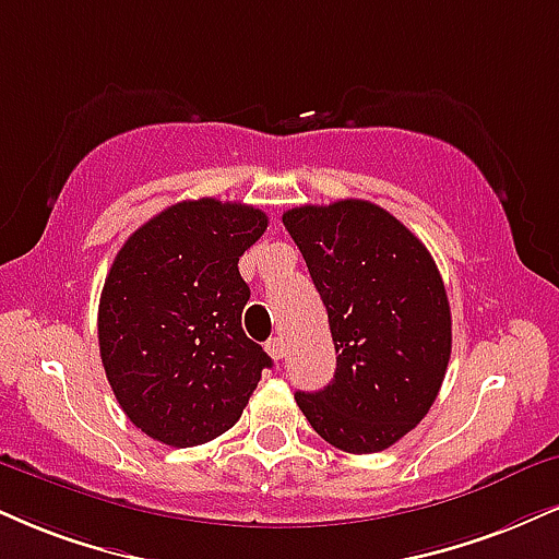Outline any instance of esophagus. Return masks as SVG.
I'll return each instance as SVG.
<instances>
[{"instance_id":"1","label":"esophagus","mask_w":559,"mask_h":559,"mask_svg":"<svg viewBox=\"0 0 559 559\" xmlns=\"http://www.w3.org/2000/svg\"><path fill=\"white\" fill-rule=\"evenodd\" d=\"M265 352L271 354L275 361H278V359H284V352H286V344H284V338H278V335H275V338H271V341H267V344H265Z\"/></svg>"}]
</instances>
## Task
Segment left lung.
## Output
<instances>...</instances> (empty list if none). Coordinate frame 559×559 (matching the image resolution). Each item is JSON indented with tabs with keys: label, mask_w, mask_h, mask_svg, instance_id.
I'll return each mask as SVG.
<instances>
[{
	"label": "left lung",
	"mask_w": 559,
	"mask_h": 559,
	"mask_svg": "<svg viewBox=\"0 0 559 559\" xmlns=\"http://www.w3.org/2000/svg\"><path fill=\"white\" fill-rule=\"evenodd\" d=\"M328 309L335 374L297 399L322 440L380 453L425 419L450 361V305L427 247L367 200L284 213Z\"/></svg>",
	"instance_id": "1"
}]
</instances>
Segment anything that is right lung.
<instances>
[{
	"mask_svg": "<svg viewBox=\"0 0 559 559\" xmlns=\"http://www.w3.org/2000/svg\"><path fill=\"white\" fill-rule=\"evenodd\" d=\"M267 228L252 205L185 200L153 215L114 258L98 346L122 412L147 437L192 448L231 429L271 356L241 331L239 258Z\"/></svg>",
	"mask_w": 559,
	"mask_h": 559,
	"instance_id": "obj_1",
	"label": "right lung"
}]
</instances>
